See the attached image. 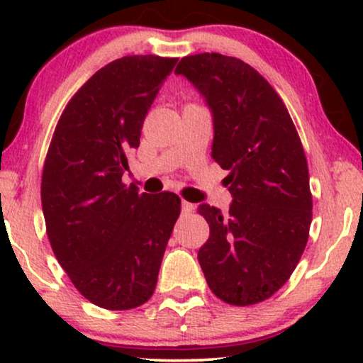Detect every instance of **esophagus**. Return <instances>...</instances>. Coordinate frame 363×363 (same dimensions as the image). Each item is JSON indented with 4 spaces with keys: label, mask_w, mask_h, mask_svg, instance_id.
Returning <instances> with one entry per match:
<instances>
[{
    "label": "esophagus",
    "mask_w": 363,
    "mask_h": 363,
    "mask_svg": "<svg viewBox=\"0 0 363 363\" xmlns=\"http://www.w3.org/2000/svg\"><path fill=\"white\" fill-rule=\"evenodd\" d=\"M193 211H194L193 203H187V201H184V199H182V213L189 215V213H193Z\"/></svg>",
    "instance_id": "esophagus-1"
}]
</instances>
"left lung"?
I'll return each instance as SVG.
<instances>
[{
    "label": "left lung",
    "mask_w": 363,
    "mask_h": 363,
    "mask_svg": "<svg viewBox=\"0 0 363 363\" xmlns=\"http://www.w3.org/2000/svg\"><path fill=\"white\" fill-rule=\"evenodd\" d=\"M213 114L211 157L228 170V213L201 205L210 237L198 251L220 301L254 306L289 281L309 239L312 194L302 141L277 90L247 62L218 52L176 68Z\"/></svg>",
    "instance_id": "left-lung-1"
}]
</instances>
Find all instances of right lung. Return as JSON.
I'll list each match as a JSON object with an SVG mask.
<instances>
[{
    "instance_id": "1",
    "label": "right lung",
    "mask_w": 363,
    "mask_h": 363,
    "mask_svg": "<svg viewBox=\"0 0 363 363\" xmlns=\"http://www.w3.org/2000/svg\"><path fill=\"white\" fill-rule=\"evenodd\" d=\"M177 57L124 56L99 69L62 111L45 155L40 198L49 242L86 301L143 306L181 213L177 194L124 184L129 150Z\"/></svg>"
}]
</instances>
